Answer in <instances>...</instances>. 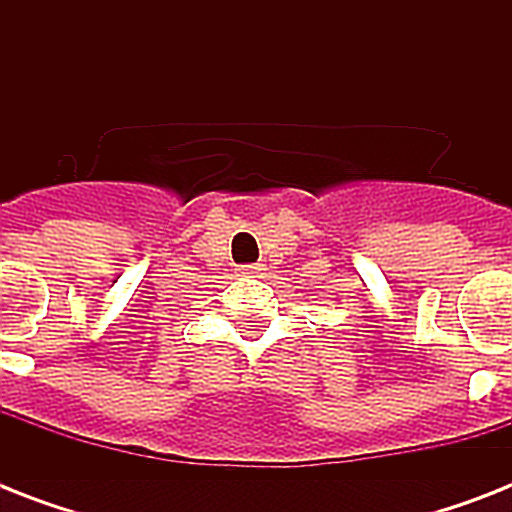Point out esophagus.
<instances>
[{
  "instance_id": "34e87169",
  "label": "esophagus",
  "mask_w": 512,
  "mask_h": 512,
  "mask_svg": "<svg viewBox=\"0 0 512 512\" xmlns=\"http://www.w3.org/2000/svg\"><path fill=\"white\" fill-rule=\"evenodd\" d=\"M239 271L244 273V276H255V273L263 271V265H241Z\"/></svg>"
}]
</instances>
